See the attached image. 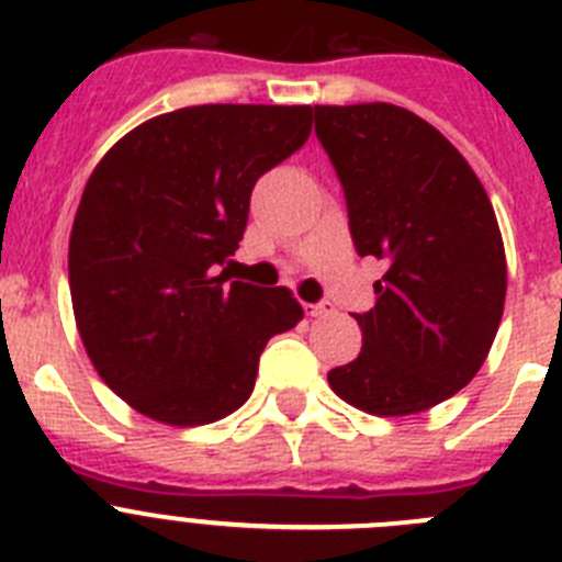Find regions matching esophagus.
<instances>
[{
  "mask_svg": "<svg viewBox=\"0 0 562 562\" xmlns=\"http://www.w3.org/2000/svg\"><path fill=\"white\" fill-rule=\"evenodd\" d=\"M305 313L307 316H327V313H333V307L327 305V302H316V305H305Z\"/></svg>",
  "mask_w": 562,
  "mask_h": 562,
  "instance_id": "obj_1",
  "label": "esophagus"
}]
</instances>
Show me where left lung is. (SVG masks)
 Wrapping results in <instances>:
<instances>
[{
	"instance_id": "obj_1",
	"label": "left lung",
	"mask_w": 562,
	"mask_h": 562,
	"mask_svg": "<svg viewBox=\"0 0 562 562\" xmlns=\"http://www.w3.org/2000/svg\"><path fill=\"white\" fill-rule=\"evenodd\" d=\"M344 187L352 244L386 262L363 347L327 372L333 392L378 417L426 412L468 386L502 325L507 257L493 204L431 123L392 103L313 105Z\"/></svg>"
}]
</instances>
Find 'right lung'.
Wrapping results in <instances>:
<instances>
[{
  "instance_id": "1",
  "label": "right lung",
  "mask_w": 562,
  "mask_h": 562,
  "mask_svg": "<svg viewBox=\"0 0 562 562\" xmlns=\"http://www.w3.org/2000/svg\"><path fill=\"white\" fill-rule=\"evenodd\" d=\"M311 105L210 103L136 125L89 176L69 235L80 341L105 386L168 426L249 401L288 288L232 280L257 179L311 136Z\"/></svg>"
}]
</instances>
